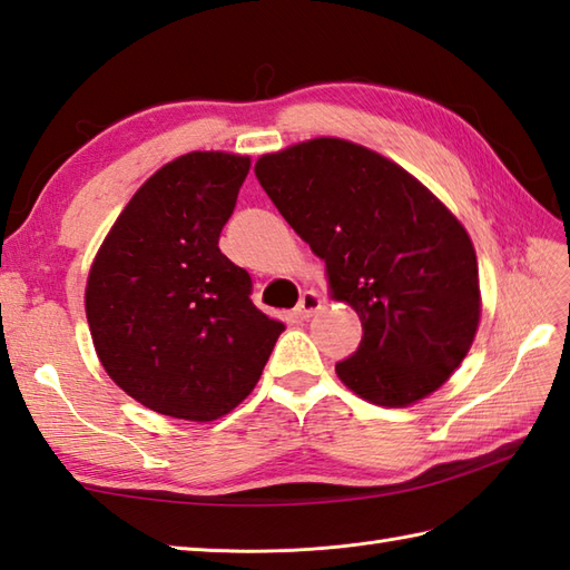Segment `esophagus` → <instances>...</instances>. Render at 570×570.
<instances>
[{
    "label": "esophagus",
    "mask_w": 570,
    "mask_h": 570,
    "mask_svg": "<svg viewBox=\"0 0 570 570\" xmlns=\"http://www.w3.org/2000/svg\"><path fill=\"white\" fill-rule=\"evenodd\" d=\"M321 306H323V298L316 292H304L294 313L301 321H308L311 316H316V311H321Z\"/></svg>",
    "instance_id": "34e87169"
}]
</instances>
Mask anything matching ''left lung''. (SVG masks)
<instances>
[{"mask_svg": "<svg viewBox=\"0 0 570 570\" xmlns=\"http://www.w3.org/2000/svg\"><path fill=\"white\" fill-rule=\"evenodd\" d=\"M272 203L325 262L362 343L335 372L350 392L402 409L443 386L480 325L475 247L463 223L386 156L318 137L254 164Z\"/></svg>", "mask_w": 570, "mask_h": 570, "instance_id": "obj_1", "label": "left lung"}]
</instances>
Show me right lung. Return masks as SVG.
<instances>
[{
  "label": "right lung",
  "mask_w": 570,
  "mask_h": 570,
  "mask_svg": "<svg viewBox=\"0 0 570 570\" xmlns=\"http://www.w3.org/2000/svg\"><path fill=\"white\" fill-rule=\"evenodd\" d=\"M249 156L190 151L131 196L95 254L85 316L105 372L141 406L184 421L229 414L257 386L284 323L217 247Z\"/></svg>",
  "instance_id": "1"
}]
</instances>
